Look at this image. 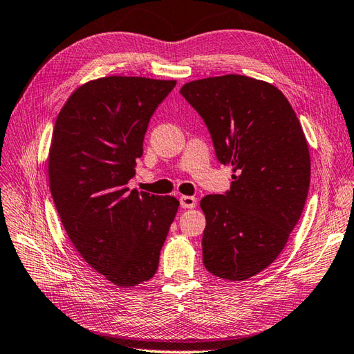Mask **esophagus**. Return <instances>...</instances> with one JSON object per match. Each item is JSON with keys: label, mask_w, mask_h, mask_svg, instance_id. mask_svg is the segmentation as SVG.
I'll list each match as a JSON object with an SVG mask.
<instances>
[{"label": "esophagus", "mask_w": 354, "mask_h": 354, "mask_svg": "<svg viewBox=\"0 0 354 354\" xmlns=\"http://www.w3.org/2000/svg\"><path fill=\"white\" fill-rule=\"evenodd\" d=\"M179 203H180V207H183V209H193L197 205V198L191 197V196H180Z\"/></svg>", "instance_id": "esophagus-1"}]
</instances>
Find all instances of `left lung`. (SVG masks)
Segmentation results:
<instances>
[{
    "label": "left lung",
    "mask_w": 354,
    "mask_h": 354,
    "mask_svg": "<svg viewBox=\"0 0 354 354\" xmlns=\"http://www.w3.org/2000/svg\"><path fill=\"white\" fill-rule=\"evenodd\" d=\"M203 118L219 163L233 167L224 194H209L203 264L212 274L246 280L274 261L308 194V145L285 95L245 75L196 80L180 88Z\"/></svg>",
    "instance_id": "left-lung-1"
}]
</instances>
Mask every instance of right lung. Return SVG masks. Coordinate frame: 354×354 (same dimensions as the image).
<instances>
[{
	"mask_svg": "<svg viewBox=\"0 0 354 354\" xmlns=\"http://www.w3.org/2000/svg\"><path fill=\"white\" fill-rule=\"evenodd\" d=\"M174 80L105 77L78 87L60 109L48 154L52 197L69 240L117 286L156 274L179 201L127 188L158 105Z\"/></svg>",
	"mask_w": 354,
	"mask_h": 354,
	"instance_id": "add662e5",
	"label": "right lung"
}]
</instances>
